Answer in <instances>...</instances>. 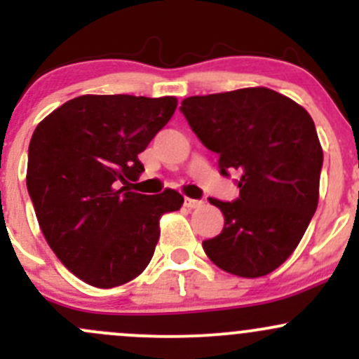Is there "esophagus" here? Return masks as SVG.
I'll return each mask as SVG.
<instances>
[{
    "label": "esophagus",
    "mask_w": 359,
    "mask_h": 359,
    "mask_svg": "<svg viewBox=\"0 0 359 359\" xmlns=\"http://www.w3.org/2000/svg\"><path fill=\"white\" fill-rule=\"evenodd\" d=\"M184 205H186L187 208H198V206H201V200H193V198H184Z\"/></svg>",
    "instance_id": "esophagus-1"
}]
</instances>
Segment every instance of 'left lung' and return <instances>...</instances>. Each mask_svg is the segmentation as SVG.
Returning a JSON list of instances; mask_svg holds the SVG:
<instances>
[{"label":"left lung","instance_id":"8db88e82","mask_svg":"<svg viewBox=\"0 0 359 359\" xmlns=\"http://www.w3.org/2000/svg\"><path fill=\"white\" fill-rule=\"evenodd\" d=\"M180 112L224 177L238 173L234 201L210 198L224 229L203 241L215 266L241 278L280 267L302 240L318 206L323 151L304 107L269 88L196 95Z\"/></svg>","mask_w":359,"mask_h":359}]
</instances>
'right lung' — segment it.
Listing matches in <instances>:
<instances>
[{
	"mask_svg": "<svg viewBox=\"0 0 359 359\" xmlns=\"http://www.w3.org/2000/svg\"><path fill=\"white\" fill-rule=\"evenodd\" d=\"M175 107V97L81 95L32 133L27 191L39 227L60 262L92 287L139 276L153 259L161 215L182 206L177 191L128 189L144 172L139 154Z\"/></svg>",
	"mask_w": 359,
	"mask_h": 359,
	"instance_id": "right-lung-1",
	"label": "right lung"
}]
</instances>
